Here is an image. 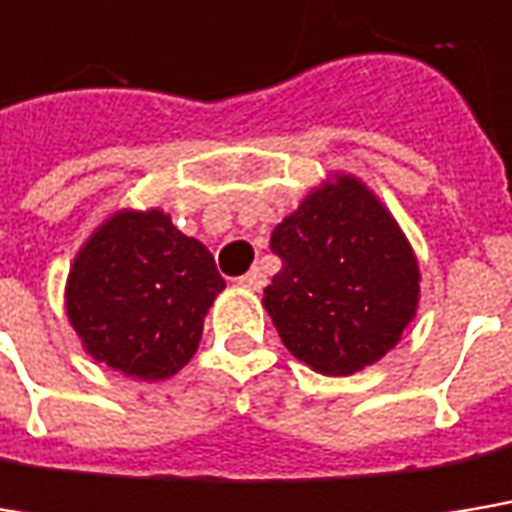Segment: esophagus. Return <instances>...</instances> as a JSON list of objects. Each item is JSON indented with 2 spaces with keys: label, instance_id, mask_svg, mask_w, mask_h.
<instances>
[{
  "label": "esophagus",
  "instance_id": "1",
  "mask_svg": "<svg viewBox=\"0 0 512 512\" xmlns=\"http://www.w3.org/2000/svg\"><path fill=\"white\" fill-rule=\"evenodd\" d=\"M240 286H246V289H260V286H266V275H263V269H260V266L249 269V272L240 278Z\"/></svg>",
  "mask_w": 512,
  "mask_h": 512
}]
</instances>
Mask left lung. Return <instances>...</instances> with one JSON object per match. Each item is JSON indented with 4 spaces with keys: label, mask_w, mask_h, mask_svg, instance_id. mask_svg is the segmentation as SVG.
I'll return each instance as SVG.
<instances>
[{
    "label": "left lung",
    "mask_w": 512,
    "mask_h": 512,
    "mask_svg": "<svg viewBox=\"0 0 512 512\" xmlns=\"http://www.w3.org/2000/svg\"><path fill=\"white\" fill-rule=\"evenodd\" d=\"M281 272L263 307L286 350L324 376H350L400 342L420 301L403 228L356 176L336 173L278 223Z\"/></svg>",
    "instance_id": "left-lung-1"
}]
</instances>
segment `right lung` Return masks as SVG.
I'll return each mask as SVG.
<instances>
[{"label":"right lung","instance_id":"add662e5","mask_svg":"<svg viewBox=\"0 0 512 512\" xmlns=\"http://www.w3.org/2000/svg\"><path fill=\"white\" fill-rule=\"evenodd\" d=\"M226 289L211 252L170 214L118 211L83 243L66 281V316L86 353L156 382L182 371Z\"/></svg>","mask_w":512,"mask_h":512}]
</instances>
